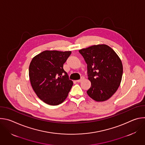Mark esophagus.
I'll use <instances>...</instances> for the list:
<instances>
[{
	"instance_id": "esophagus-1",
	"label": "esophagus",
	"mask_w": 145,
	"mask_h": 145,
	"mask_svg": "<svg viewBox=\"0 0 145 145\" xmlns=\"http://www.w3.org/2000/svg\"><path fill=\"white\" fill-rule=\"evenodd\" d=\"M84 79V77H82L80 80H76V81H77V82H81L82 80H83Z\"/></svg>"
}]
</instances>
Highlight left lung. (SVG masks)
<instances>
[{
	"label": "left lung",
	"mask_w": 145,
	"mask_h": 145,
	"mask_svg": "<svg viewBox=\"0 0 145 145\" xmlns=\"http://www.w3.org/2000/svg\"><path fill=\"white\" fill-rule=\"evenodd\" d=\"M87 64L91 88L88 96L96 101L110 99L118 89L121 81L123 65L115 52L107 45H93L78 51Z\"/></svg>",
	"instance_id": "8db88e82"
}]
</instances>
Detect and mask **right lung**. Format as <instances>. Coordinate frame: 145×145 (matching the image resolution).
Listing matches in <instances>:
<instances>
[{
  "mask_svg": "<svg viewBox=\"0 0 145 145\" xmlns=\"http://www.w3.org/2000/svg\"><path fill=\"white\" fill-rule=\"evenodd\" d=\"M71 54V51L45 50L35 56L30 64L31 87L37 96L49 105L63 103L73 86L63 69Z\"/></svg>",
  "mask_w": 145,
  "mask_h": 145,
  "instance_id": "1",
  "label": "right lung"
}]
</instances>
